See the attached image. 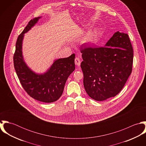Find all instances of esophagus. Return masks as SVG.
I'll list each match as a JSON object with an SVG mask.
<instances>
[{
	"instance_id": "esophagus-1",
	"label": "esophagus",
	"mask_w": 146,
	"mask_h": 146,
	"mask_svg": "<svg viewBox=\"0 0 146 146\" xmlns=\"http://www.w3.org/2000/svg\"><path fill=\"white\" fill-rule=\"evenodd\" d=\"M75 63L78 66H79L80 65L81 60H80V58L79 57H76V58L75 59Z\"/></svg>"
}]
</instances>
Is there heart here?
<instances>
[{
	"label": "heart",
	"instance_id": "obj_1",
	"mask_svg": "<svg viewBox=\"0 0 146 146\" xmlns=\"http://www.w3.org/2000/svg\"><path fill=\"white\" fill-rule=\"evenodd\" d=\"M98 35H99L98 29H94V31H93L92 33H90L89 34V35H88V38H87V40L88 42H94L97 39V38L98 37Z\"/></svg>",
	"mask_w": 146,
	"mask_h": 146
}]
</instances>
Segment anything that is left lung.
<instances>
[{"label": "left lung", "instance_id": "obj_1", "mask_svg": "<svg viewBox=\"0 0 146 146\" xmlns=\"http://www.w3.org/2000/svg\"><path fill=\"white\" fill-rule=\"evenodd\" d=\"M81 52L88 96L102 101L119 94L132 71L133 50L128 35L117 31L104 47H85Z\"/></svg>", "mask_w": 146, "mask_h": 146}]
</instances>
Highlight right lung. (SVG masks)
<instances>
[{
  "label": "right lung",
  "instance_id": "obj_1",
  "mask_svg": "<svg viewBox=\"0 0 146 146\" xmlns=\"http://www.w3.org/2000/svg\"><path fill=\"white\" fill-rule=\"evenodd\" d=\"M40 18L38 17L31 20L19 36L13 56L14 67L22 87L30 97L40 102L51 103L62 96L67 78L75 68V55L72 54L67 58L55 60L43 74L35 72L27 65L22 55L24 34Z\"/></svg>",
  "mask_w": 146,
  "mask_h": 146
}]
</instances>
